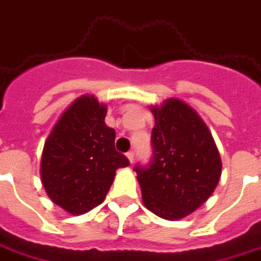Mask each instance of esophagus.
Listing matches in <instances>:
<instances>
[{"mask_svg":"<svg viewBox=\"0 0 261 261\" xmlns=\"http://www.w3.org/2000/svg\"><path fill=\"white\" fill-rule=\"evenodd\" d=\"M125 156H127V159L130 160V163H133V160H134V152L130 150V152H127V153H125Z\"/></svg>","mask_w":261,"mask_h":261,"instance_id":"1","label":"esophagus"}]
</instances>
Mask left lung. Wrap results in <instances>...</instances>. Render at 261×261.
Returning <instances> with one entry per match:
<instances>
[{
	"label": "left lung",
	"instance_id": "obj_1",
	"mask_svg": "<svg viewBox=\"0 0 261 261\" xmlns=\"http://www.w3.org/2000/svg\"><path fill=\"white\" fill-rule=\"evenodd\" d=\"M153 159L136 166L142 202L165 220H179L209 199L221 177L212 133L195 109L178 98L152 106Z\"/></svg>",
	"mask_w": 261,
	"mask_h": 261
}]
</instances>
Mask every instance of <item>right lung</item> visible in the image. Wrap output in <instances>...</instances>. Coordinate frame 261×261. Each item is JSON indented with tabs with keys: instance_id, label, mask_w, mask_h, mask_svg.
I'll return each mask as SVG.
<instances>
[{
	"instance_id": "1",
	"label": "right lung",
	"mask_w": 261,
	"mask_h": 261,
	"mask_svg": "<svg viewBox=\"0 0 261 261\" xmlns=\"http://www.w3.org/2000/svg\"><path fill=\"white\" fill-rule=\"evenodd\" d=\"M108 106L82 95L63 112L49 133L40 175L48 198L73 216L101 204L116 170L130 165L115 149L116 133L105 124Z\"/></svg>"
}]
</instances>
